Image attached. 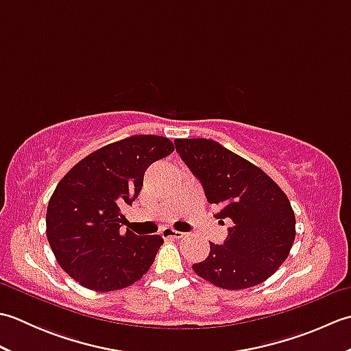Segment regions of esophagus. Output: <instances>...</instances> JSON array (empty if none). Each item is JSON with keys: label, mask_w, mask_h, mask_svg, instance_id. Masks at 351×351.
I'll return each instance as SVG.
<instances>
[{"label": "esophagus", "mask_w": 351, "mask_h": 351, "mask_svg": "<svg viewBox=\"0 0 351 351\" xmlns=\"http://www.w3.org/2000/svg\"><path fill=\"white\" fill-rule=\"evenodd\" d=\"M161 235H162V238H175V240H180V238H182L185 234L180 232V230L171 229V228H166V229H162Z\"/></svg>", "instance_id": "34e87169"}]
</instances>
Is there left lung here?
Masks as SVG:
<instances>
[{
	"label": "left lung",
	"instance_id": "obj_1",
	"mask_svg": "<svg viewBox=\"0 0 351 351\" xmlns=\"http://www.w3.org/2000/svg\"><path fill=\"white\" fill-rule=\"evenodd\" d=\"M176 152L202 184L214 214L228 221L223 244L210 243V255L193 265L200 278L225 289L263 283L289 255L295 217L279 185L255 164L206 138H176Z\"/></svg>",
	"mask_w": 351,
	"mask_h": 351
}]
</instances>
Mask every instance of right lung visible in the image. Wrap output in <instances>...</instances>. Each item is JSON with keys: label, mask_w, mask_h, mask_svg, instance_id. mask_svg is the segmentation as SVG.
I'll list each match as a JSON object with an SVG mask.
<instances>
[{"label": "right lung", "mask_w": 351, "mask_h": 351, "mask_svg": "<svg viewBox=\"0 0 351 351\" xmlns=\"http://www.w3.org/2000/svg\"><path fill=\"white\" fill-rule=\"evenodd\" d=\"M161 136H132L104 146L58 182L47 210V237L57 263L93 291H114L141 279L164 243L160 235L122 232L123 205L143 187L152 162L173 152Z\"/></svg>", "instance_id": "right-lung-1"}]
</instances>
